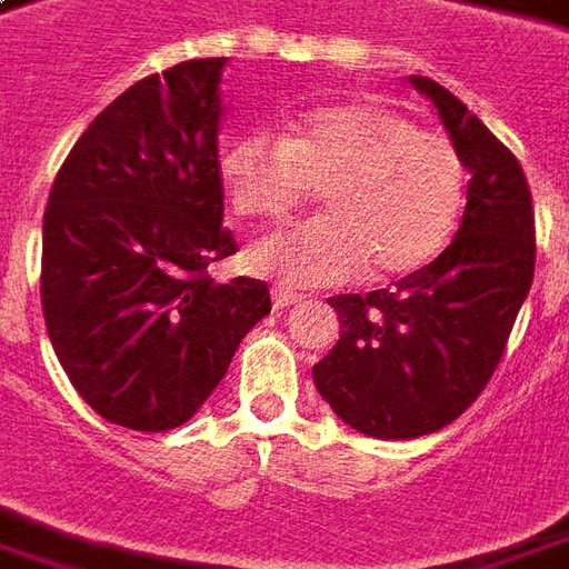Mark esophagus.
I'll list each match as a JSON object with an SVG mask.
<instances>
[{
	"label": "esophagus",
	"instance_id": "esophagus-1",
	"mask_svg": "<svg viewBox=\"0 0 569 569\" xmlns=\"http://www.w3.org/2000/svg\"><path fill=\"white\" fill-rule=\"evenodd\" d=\"M271 301H273V310H283V307L298 305V301H301V296H298V292H289V289H283V286H273Z\"/></svg>",
	"mask_w": 569,
	"mask_h": 569
}]
</instances>
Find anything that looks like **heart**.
<instances>
[{
  "mask_svg": "<svg viewBox=\"0 0 569 569\" xmlns=\"http://www.w3.org/2000/svg\"><path fill=\"white\" fill-rule=\"evenodd\" d=\"M226 199L241 217L283 220L313 189L326 217L256 241L247 264L283 286L403 277L452 241L467 201L465 156L386 104L317 108L289 134H231L220 150Z\"/></svg>",
  "mask_w": 569,
  "mask_h": 569,
  "instance_id": "heart-1",
  "label": "heart"
}]
</instances>
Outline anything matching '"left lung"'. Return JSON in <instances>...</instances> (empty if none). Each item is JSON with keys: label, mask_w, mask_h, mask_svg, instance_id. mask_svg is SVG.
<instances>
[{"label": "left lung", "mask_w": 569, "mask_h": 569, "mask_svg": "<svg viewBox=\"0 0 569 569\" xmlns=\"http://www.w3.org/2000/svg\"><path fill=\"white\" fill-rule=\"evenodd\" d=\"M431 99L470 171L456 241L391 289L335 296L340 340L313 365L331 410L359 435L416 440L456 422L486 389L533 283V208L521 166L431 78Z\"/></svg>", "instance_id": "left-lung-1"}]
</instances>
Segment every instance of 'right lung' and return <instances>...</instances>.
Returning a JSON list of instances; mask_svg holds the SVG:
<instances>
[{
  "label": "right lung",
  "mask_w": 569,
  "mask_h": 569,
  "mask_svg": "<svg viewBox=\"0 0 569 569\" xmlns=\"http://www.w3.org/2000/svg\"><path fill=\"white\" fill-rule=\"evenodd\" d=\"M226 57L180 62L117 96L71 147L41 229V307L71 386L132 431L196 416L256 322L262 280L213 283L222 229Z\"/></svg>",
  "instance_id": "1"
}]
</instances>
